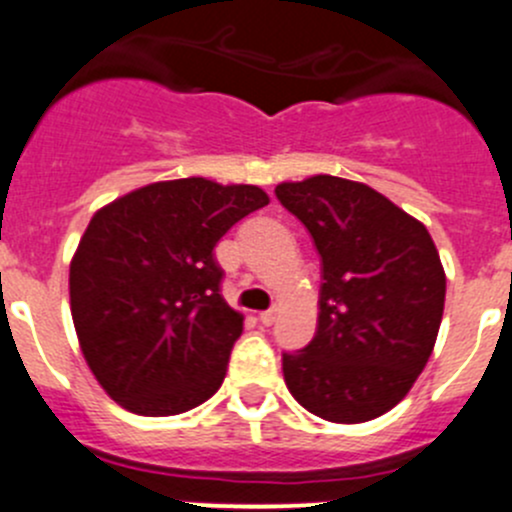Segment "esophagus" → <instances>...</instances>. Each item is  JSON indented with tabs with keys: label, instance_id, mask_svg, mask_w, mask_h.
Listing matches in <instances>:
<instances>
[{
	"label": "esophagus",
	"instance_id": "34e87169",
	"mask_svg": "<svg viewBox=\"0 0 512 512\" xmlns=\"http://www.w3.org/2000/svg\"><path fill=\"white\" fill-rule=\"evenodd\" d=\"M258 321H261L263 326H271V323L276 321V308H268V311L258 313Z\"/></svg>",
	"mask_w": 512,
	"mask_h": 512
}]
</instances>
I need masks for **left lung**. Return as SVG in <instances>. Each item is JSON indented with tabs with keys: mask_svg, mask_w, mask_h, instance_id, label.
<instances>
[{
	"mask_svg": "<svg viewBox=\"0 0 512 512\" xmlns=\"http://www.w3.org/2000/svg\"><path fill=\"white\" fill-rule=\"evenodd\" d=\"M321 256L313 341L283 353L291 396L323 421L363 423L403 401L426 368L445 303L428 229L376 189L338 176L278 184Z\"/></svg>",
	"mask_w": 512,
	"mask_h": 512,
	"instance_id": "obj_1",
	"label": "left lung"
}]
</instances>
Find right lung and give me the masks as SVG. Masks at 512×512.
<instances>
[{"label":"right lung","mask_w":512,"mask_h":512,"mask_svg":"<svg viewBox=\"0 0 512 512\" xmlns=\"http://www.w3.org/2000/svg\"><path fill=\"white\" fill-rule=\"evenodd\" d=\"M258 186L149 184L96 211L69 268L91 373L126 411L176 416L221 388L244 316L221 296V236L263 209Z\"/></svg>","instance_id":"add662e5"}]
</instances>
